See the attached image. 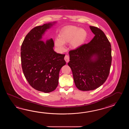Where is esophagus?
<instances>
[{
    "label": "esophagus",
    "instance_id": "1",
    "mask_svg": "<svg viewBox=\"0 0 129 129\" xmlns=\"http://www.w3.org/2000/svg\"><path fill=\"white\" fill-rule=\"evenodd\" d=\"M64 60H66V63H68L70 61V57L68 55H66L64 57Z\"/></svg>",
    "mask_w": 129,
    "mask_h": 129
}]
</instances>
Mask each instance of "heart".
<instances>
[{
	"mask_svg": "<svg viewBox=\"0 0 129 129\" xmlns=\"http://www.w3.org/2000/svg\"><path fill=\"white\" fill-rule=\"evenodd\" d=\"M87 37V33L83 29L70 26L61 30L58 39L55 40V45L60 50L64 48L63 44L70 43L72 47L77 48L84 43Z\"/></svg>",
	"mask_w": 129,
	"mask_h": 129,
	"instance_id": "b5f03b06",
	"label": "heart"
}]
</instances>
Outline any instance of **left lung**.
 Masks as SVG:
<instances>
[{
	"label": "left lung",
	"instance_id": "obj_1",
	"mask_svg": "<svg viewBox=\"0 0 129 129\" xmlns=\"http://www.w3.org/2000/svg\"><path fill=\"white\" fill-rule=\"evenodd\" d=\"M95 35L88 44L69 52L68 64L72 72L75 84L82 91L93 90L107 79L112 63L111 45L104 33L90 26Z\"/></svg>",
	"mask_w": 129,
	"mask_h": 129
}]
</instances>
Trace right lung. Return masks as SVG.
Wrapping results in <instances>:
<instances>
[{"label": "right lung", "instance_id": "obj_1", "mask_svg": "<svg viewBox=\"0 0 129 129\" xmlns=\"http://www.w3.org/2000/svg\"><path fill=\"white\" fill-rule=\"evenodd\" d=\"M54 22L33 28L27 34L21 48L22 69L28 83L37 90L49 93L58 86L59 73L66 64L65 54L53 50L52 39L42 40L45 32Z\"/></svg>", "mask_w": 129, "mask_h": 129}]
</instances>
